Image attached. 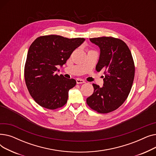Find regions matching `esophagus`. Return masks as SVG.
<instances>
[{
	"label": "esophagus",
	"instance_id": "esophagus-1",
	"mask_svg": "<svg viewBox=\"0 0 156 156\" xmlns=\"http://www.w3.org/2000/svg\"><path fill=\"white\" fill-rule=\"evenodd\" d=\"M76 83H77V84L84 83H85V81L83 80H82V79L78 78V79H76Z\"/></svg>",
	"mask_w": 156,
	"mask_h": 156
}]
</instances>
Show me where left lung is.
<instances>
[{"mask_svg": "<svg viewBox=\"0 0 156 156\" xmlns=\"http://www.w3.org/2000/svg\"><path fill=\"white\" fill-rule=\"evenodd\" d=\"M98 45L101 53L97 71L105 69L102 87L93 84L94 93L87 104L99 113H108L124 103L130 92L135 76L132 53L123 41L111 37L90 38Z\"/></svg>", "mask_w": 156, "mask_h": 156, "instance_id": "1", "label": "left lung"}]
</instances>
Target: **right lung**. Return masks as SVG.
Segmentation results:
<instances>
[{
	"instance_id": "1",
	"label": "right lung",
	"mask_w": 156,
	"mask_h": 156,
	"mask_svg": "<svg viewBox=\"0 0 156 156\" xmlns=\"http://www.w3.org/2000/svg\"><path fill=\"white\" fill-rule=\"evenodd\" d=\"M85 40L51 35L36 38L28 51L24 79L30 95L40 106L48 109L62 108L68 92L76 81L58 75L57 66L66 62L72 52Z\"/></svg>"
}]
</instances>
